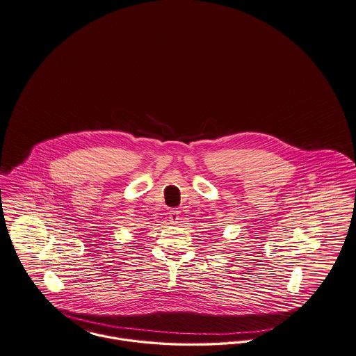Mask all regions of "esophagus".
<instances>
[{"mask_svg":"<svg viewBox=\"0 0 356 356\" xmlns=\"http://www.w3.org/2000/svg\"><path fill=\"white\" fill-rule=\"evenodd\" d=\"M179 214L181 212L178 209H171L168 213V218L171 221V224H178L179 222Z\"/></svg>","mask_w":356,"mask_h":356,"instance_id":"34e87169","label":"esophagus"}]
</instances>
